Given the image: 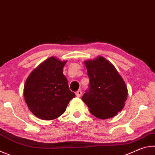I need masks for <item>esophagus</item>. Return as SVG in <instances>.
Returning <instances> with one entry per match:
<instances>
[{"label":"esophagus","instance_id":"1","mask_svg":"<svg viewBox=\"0 0 155 155\" xmlns=\"http://www.w3.org/2000/svg\"><path fill=\"white\" fill-rule=\"evenodd\" d=\"M82 95V91L81 90H78L77 92H76V96L77 97H81Z\"/></svg>","mask_w":155,"mask_h":155}]
</instances>
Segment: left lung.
I'll use <instances>...</instances> for the list:
<instances>
[{"instance_id": "obj_1", "label": "left lung", "mask_w": 155, "mask_h": 155, "mask_svg": "<svg viewBox=\"0 0 155 155\" xmlns=\"http://www.w3.org/2000/svg\"><path fill=\"white\" fill-rule=\"evenodd\" d=\"M90 78L83 101L91 114L99 119L115 116L125 105L127 85L111 62L103 57L85 61Z\"/></svg>"}]
</instances>
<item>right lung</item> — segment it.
<instances>
[{"instance_id": "add662e5", "label": "right lung", "mask_w": 155, "mask_h": 155, "mask_svg": "<svg viewBox=\"0 0 155 155\" xmlns=\"http://www.w3.org/2000/svg\"><path fill=\"white\" fill-rule=\"evenodd\" d=\"M67 61L47 59L26 80L24 98L30 111L41 120L56 119L65 112L75 94L70 90L63 68Z\"/></svg>"}]
</instances>
